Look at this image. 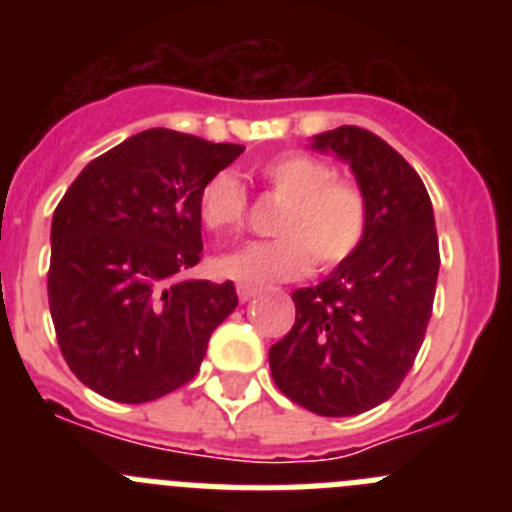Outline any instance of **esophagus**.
Wrapping results in <instances>:
<instances>
[{
	"mask_svg": "<svg viewBox=\"0 0 512 512\" xmlns=\"http://www.w3.org/2000/svg\"><path fill=\"white\" fill-rule=\"evenodd\" d=\"M235 289H238V300H241V302H248L251 297H256V292H259V289L251 287V284H238Z\"/></svg>",
	"mask_w": 512,
	"mask_h": 512,
	"instance_id": "1",
	"label": "esophagus"
}]
</instances>
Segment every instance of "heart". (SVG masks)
Segmentation results:
<instances>
[{
  "instance_id": "b5f03b06",
  "label": "heart",
  "mask_w": 512,
  "mask_h": 512,
  "mask_svg": "<svg viewBox=\"0 0 512 512\" xmlns=\"http://www.w3.org/2000/svg\"><path fill=\"white\" fill-rule=\"evenodd\" d=\"M266 192L284 200L274 217L271 241H253L212 259L220 277L269 284L302 277L312 266L336 269L354 259L369 233L364 189L336 166L305 151H284L251 166ZM197 212L207 230L230 233L248 217V192L233 171H217L200 187Z\"/></svg>"
}]
</instances>
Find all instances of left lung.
I'll return each mask as SVG.
<instances>
[{
    "mask_svg": "<svg viewBox=\"0 0 512 512\" xmlns=\"http://www.w3.org/2000/svg\"><path fill=\"white\" fill-rule=\"evenodd\" d=\"M346 158L369 200V233L325 282L292 292L295 325L269 351L271 377L305 410L359 415L390 400L413 369L436 297L438 233L418 171L356 125L315 135Z\"/></svg>",
    "mask_w": 512,
    "mask_h": 512,
    "instance_id": "obj_1",
    "label": "left lung"
}]
</instances>
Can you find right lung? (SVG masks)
Listing matches in <instances>:
<instances>
[{
    "instance_id": "1",
    "label": "right lung",
    "mask_w": 512,
    "mask_h": 512,
    "mask_svg": "<svg viewBox=\"0 0 512 512\" xmlns=\"http://www.w3.org/2000/svg\"><path fill=\"white\" fill-rule=\"evenodd\" d=\"M243 146L153 128L94 158L53 212L48 305L79 382L140 405L200 372L233 282L182 274L202 259L197 194Z\"/></svg>"
}]
</instances>
